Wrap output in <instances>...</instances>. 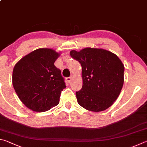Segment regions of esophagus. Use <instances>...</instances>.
I'll return each mask as SVG.
<instances>
[{"instance_id":"esophagus-1","label":"esophagus","mask_w":147,"mask_h":147,"mask_svg":"<svg viewBox=\"0 0 147 147\" xmlns=\"http://www.w3.org/2000/svg\"><path fill=\"white\" fill-rule=\"evenodd\" d=\"M71 77H72V76L68 77V78H66V80H67V81L68 82V83H69V82L71 81Z\"/></svg>"}]
</instances>
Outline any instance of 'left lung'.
I'll return each mask as SVG.
<instances>
[{
	"label": "left lung",
	"instance_id": "obj_1",
	"mask_svg": "<svg viewBox=\"0 0 147 147\" xmlns=\"http://www.w3.org/2000/svg\"><path fill=\"white\" fill-rule=\"evenodd\" d=\"M69 54L82 66L83 87L76 93L78 103L93 112L112 106L124 83L125 68L119 57L109 51L92 48L71 50Z\"/></svg>",
	"mask_w": 147,
	"mask_h": 147
}]
</instances>
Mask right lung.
Here are the masks:
<instances>
[{
	"instance_id": "obj_1",
	"label": "right lung",
	"mask_w": 147,
	"mask_h": 147,
	"mask_svg": "<svg viewBox=\"0 0 147 147\" xmlns=\"http://www.w3.org/2000/svg\"><path fill=\"white\" fill-rule=\"evenodd\" d=\"M59 53L39 48L22 58L13 71V86L26 107L33 111H47L59 102L66 88L61 69L54 65Z\"/></svg>"
}]
</instances>
